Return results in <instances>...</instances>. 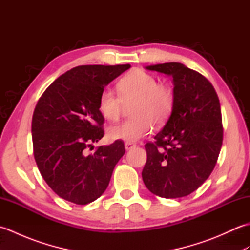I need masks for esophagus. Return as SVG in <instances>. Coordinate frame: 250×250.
<instances>
[{"label":"esophagus","mask_w":250,"mask_h":250,"mask_svg":"<svg viewBox=\"0 0 250 250\" xmlns=\"http://www.w3.org/2000/svg\"><path fill=\"white\" fill-rule=\"evenodd\" d=\"M133 147H135V144H133V143H125V148L126 150L132 149Z\"/></svg>","instance_id":"1"}]
</instances>
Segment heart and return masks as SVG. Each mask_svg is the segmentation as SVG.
I'll list each match as a JSON object with an SVG mask.
<instances>
[{"label":"heart","instance_id":"obj_1","mask_svg":"<svg viewBox=\"0 0 250 250\" xmlns=\"http://www.w3.org/2000/svg\"><path fill=\"white\" fill-rule=\"evenodd\" d=\"M119 94L105 88L99 97V110L105 119L116 121L124 109V103H132L130 120L111 126L113 140L134 143L148 135L153 122L161 125L171 115L174 106L173 89L167 83H159L158 78L143 70L126 74L118 83Z\"/></svg>","mask_w":250,"mask_h":250}]
</instances>
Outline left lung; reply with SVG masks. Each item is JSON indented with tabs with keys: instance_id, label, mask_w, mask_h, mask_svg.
Segmentation results:
<instances>
[{
	"instance_id": "obj_1",
	"label": "left lung",
	"mask_w": 250,
	"mask_h": 250,
	"mask_svg": "<svg viewBox=\"0 0 250 250\" xmlns=\"http://www.w3.org/2000/svg\"><path fill=\"white\" fill-rule=\"evenodd\" d=\"M146 68L172 76L174 106L155 142L145 145L143 182L161 198H183L198 189L216 166L224 135L219 99L203 75L182 63Z\"/></svg>"
}]
</instances>
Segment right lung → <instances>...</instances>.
Masks as SVG:
<instances>
[{
	"label": "right lung",
	"mask_w": 250,
	"mask_h": 250,
	"mask_svg": "<svg viewBox=\"0 0 250 250\" xmlns=\"http://www.w3.org/2000/svg\"><path fill=\"white\" fill-rule=\"evenodd\" d=\"M130 64L81 65L58 77L42 94L32 118L35 162L47 185L60 198L86 205L107 188L125 155L122 141L87 153L104 135L99 97Z\"/></svg>",
	"instance_id": "add662e5"
}]
</instances>
